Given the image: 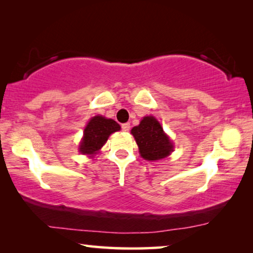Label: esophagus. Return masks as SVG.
Segmentation results:
<instances>
[{
	"instance_id": "1",
	"label": "esophagus",
	"mask_w": 253,
	"mask_h": 253,
	"mask_svg": "<svg viewBox=\"0 0 253 253\" xmlns=\"http://www.w3.org/2000/svg\"><path fill=\"white\" fill-rule=\"evenodd\" d=\"M122 130L124 131V132H127V131L130 130V123L122 124Z\"/></svg>"
}]
</instances>
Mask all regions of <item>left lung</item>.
Returning a JSON list of instances; mask_svg holds the SVG:
<instances>
[{
  "instance_id": "obj_1",
  "label": "left lung",
  "mask_w": 253,
  "mask_h": 253,
  "mask_svg": "<svg viewBox=\"0 0 253 253\" xmlns=\"http://www.w3.org/2000/svg\"><path fill=\"white\" fill-rule=\"evenodd\" d=\"M131 133L139 147L140 155L145 160H160L168 157L174 150L171 140L153 116H145L139 126L132 127Z\"/></svg>"
}]
</instances>
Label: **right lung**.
<instances>
[{"label":"right lung","mask_w":253,"mask_h":253,"mask_svg":"<svg viewBox=\"0 0 253 253\" xmlns=\"http://www.w3.org/2000/svg\"><path fill=\"white\" fill-rule=\"evenodd\" d=\"M119 130H121L120 124L112 119H106L100 115L92 117L84 130L79 152L86 155L96 154L108 140L110 134Z\"/></svg>","instance_id":"add662e5"}]
</instances>
